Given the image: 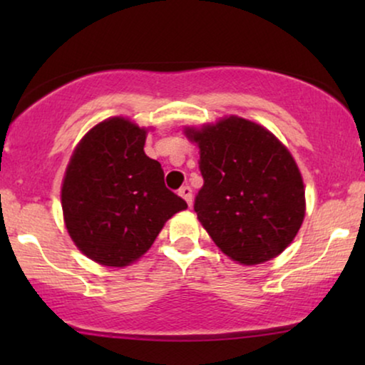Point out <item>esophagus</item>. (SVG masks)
Listing matches in <instances>:
<instances>
[{
  "label": "esophagus",
  "mask_w": 365,
  "mask_h": 365,
  "mask_svg": "<svg viewBox=\"0 0 365 365\" xmlns=\"http://www.w3.org/2000/svg\"><path fill=\"white\" fill-rule=\"evenodd\" d=\"M179 196H181L184 201H186L189 206L192 204V189L189 186H182L181 189H179Z\"/></svg>",
  "instance_id": "1"
}]
</instances>
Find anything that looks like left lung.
I'll return each instance as SVG.
<instances>
[{"mask_svg": "<svg viewBox=\"0 0 365 365\" xmlns=\"http://www.w3.org/2000/svg\"><path fill=\"white\" fill-rule=\"evenodd\" d=\"M184 133L201 154L194 211L216 246L244 266L279 256L306 214L302 176L287 148L237 116Z\"/></svg>", "mask_w": 365, "mask_h": 365, "instance_id": "left-lung-1", "label": "left lung"}]
</instances>
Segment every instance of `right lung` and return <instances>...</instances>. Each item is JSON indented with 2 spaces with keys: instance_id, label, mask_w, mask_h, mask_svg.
<instances>
[{
  "instance_id": "right-lung-1",
  "label": "right lung",
  "mask_w": 365,
  "mask_h": 365,
  "mask_svg": "<svg viewBox=\"0 0 365 365\" xmlns=\"http://www.w3.org/2000/svg\"><path fill=\"white\" fill-rule=\"evenodd\" d=\"M146 129L124 118L99 123L74 149L61 187L63 216L79 251L109 267L138 261L164 222L187 207L144 153Z\"/></svg>"
}]
</instances>
